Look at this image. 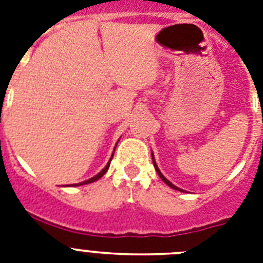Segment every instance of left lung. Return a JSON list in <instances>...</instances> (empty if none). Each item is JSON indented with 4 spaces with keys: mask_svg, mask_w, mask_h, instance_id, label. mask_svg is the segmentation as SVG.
Returning <instances> with one entry per match:
<instances>
[{
    "mask_svg": "<svg viewBox=\"0 0 263 263\" xmlns=\"http://www.w3.org/2000/svg\"><path fill=\"white\" fill-rule=\"evenodd\" d=\"M153 163H154V167H155V170H157V173H158V175H159V178H160V179H162V180H163V182H164V183H166V184H167V185H170V187H171V188H174V190H178V191H182V190H180V188H178V187H176V185H174V184H173V183H170V182H168V180H167V179H166V178H164V176H163V175H162V173H160V171H159V168H158L157 163H155V160H154V157H153Z\"/></svg>",
    "mask_w": 263,
    "mask_h": 263,
    "instance_id": "1",
    "label": "left lung"
}]
</instances>
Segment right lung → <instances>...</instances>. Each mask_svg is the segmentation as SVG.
<instances>
[{"mask_svg":"<svg viewBox=\"0 0 263 263\" xmlns=\"http://www.w3.org/2000/svg\"><path fill=\"white\" fill-rule=\"evenodd\" d=\"M113 154H115V152H113ZM111 158H113V155H111ZM111 158H110V160H111ZM110 160H109V162H108V164H106V166H105V168H104V170H101V171H100V173L97 174V175H95L93 178L88 179V180H85V182H83V183H79V184H75V185H83V184H88V183H93V182H96L97 179H100V178H101V176H103L104 174H105L106 171H108V168H109V164H110Z\"/></svg>","mask_w":263,"mask_h":263,"instance_id":"obj_1","label":"right lung"}]
</instances>
